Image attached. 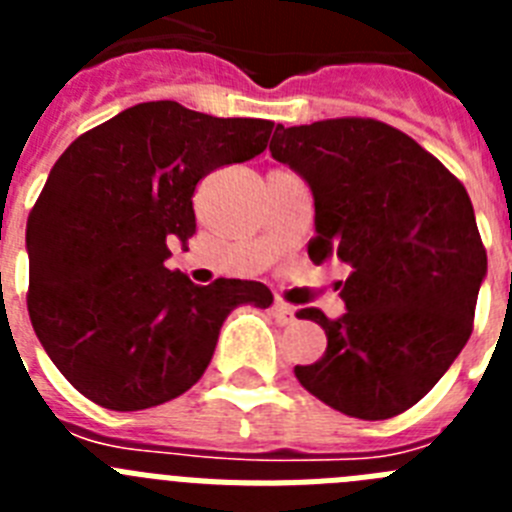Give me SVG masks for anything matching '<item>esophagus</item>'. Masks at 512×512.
<instances>
[{
  "label": "esophagus",
  "mask_w": 512,
  "mask_h": 512,
  "mask_svg": "<svg viewBox=\"0 0 512 512\" xmlns=\"http://www.w3.org/2000/svg\"><path fill=\"white\" fill-rule=\"evenodd\" d=\"M271 312H274V318H277L282 325H287V323H292V320H295V307L287 305V302H282V300L274 302Z\"/></svg>",
  "instance_id": "obj_1"
}]
</instances>
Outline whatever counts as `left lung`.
<instances>
[{
	"mask_svg": "<svg viewBox=\"0 0 512 512\" xmlns=\"http://www.w3.org/2000/svg\"><path fill=\"white\" fill-rule=\"evenodd\" d=\"M269 151L312 189L310 259L351 266L341 318L297 312L328 336L315 364L295 366L297 379L343 415L395 418L436 387L472 336L487 251L467 189L374 117L279 125Z\"/></svg>",
	"mask_w": 512,
	"mask_h": 512,
	"instance_id": "left-lung-1",
	"label": "left lung"
}]
</instances>
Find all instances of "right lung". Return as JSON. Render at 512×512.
Wrapping results in <instances>:
<instances>
[{
	"mask_svg": "<svg viewBox=\"0 0 512 512\" xmlns=\"http://www.w3.org/2000/svg\"><path fill=\"white\" fill-rule=\"evenodd\" d=\"M271 120L143 102L87 130L48 174L27 217V312L58 372L107 410H146L197 384L223 320L269 307L261 282L207 287L166 269L169 241L197 230L210 171L259 156Z\"/></svg>",
	"mask_w": 512,
	"mask_h": 512,
	"instance_id": "right-lung-1",
	"label": "right lung"
}]
</instances>
